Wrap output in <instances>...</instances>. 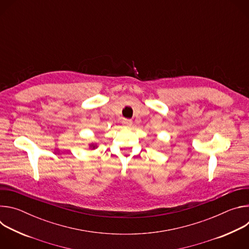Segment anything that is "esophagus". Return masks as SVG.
Masks as SVG:
<instances>
[{"instance_id": "obj_1", "label": "esophagus", "mask_w": 249, "mask_h": 249, "mask_svg": "<svg viewBox=\"0 0 249 249\" xmlns=\"http://www.w3.org/2000/svg\"><path fill=\"white\" fill-rule=\"evenodd\" d=\"M122 123H123V125L126 126V127H131L132 124H133L132 120H130V119H123Z\"/></svg>"}]
</instances>
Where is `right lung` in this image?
I'll use <instances>...</instances> for the list:
<instances>
[{
	"instance_id": "obj_1",
	"label": "right lung",
	"mask_w": 249,
	"mask_h": 249,
	"mask_svg": "<svg viewBox=\"0 0 249 249\" xmlns=\"http://www.w3.org/2000/svg\"><path fill=\"white\" fill-rule=\"evenodd\" d=\"M97 147H98V146H97V143H90V144H89V148L90 150H95Z\"/></svg>"
}]
</instances>
